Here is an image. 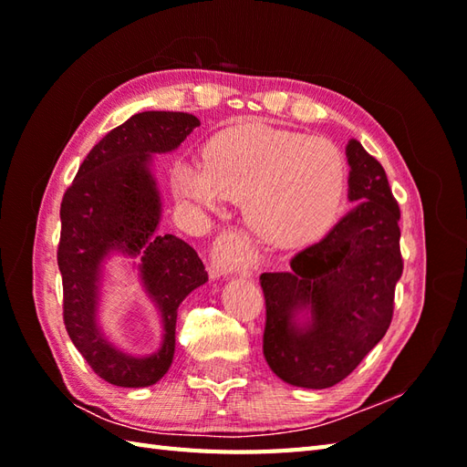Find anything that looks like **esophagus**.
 Wrapping results in <instances>:
<instances>
[{
  "instance_id": "34e87169",
  "label": "esophagus",
  "mask_w": 467,
  "mask_h": 467,
  "mask_svg": "<svg viewBox=\"0 0 467 467\" xmlns=\"http://www.w3.org/2000/svg\"><path fill=\"white\" fill-rule=\"evenodd\" d=\"M211 265L218 275L249 273L256 265V253L243 233L224 231L213 243Z\"/></svg>"
}]
</instances>
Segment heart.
I'll list each match as a JSON object with an SVG mask.
<instances>
[{
	"label": "heart",
	"instance_id": "heart-1",
	"mask_svg": "<svg viewBox=\"0 0 467 467\" xmlns=\"http://www.w3.org/2000/svg\"><path fill=\"white\" fill-rule=\"evenodd\" d=\"M345 186L347 164L333 142L266 124L228 128L208 142L206 161H181L172 171L176 196L201 211L244 198L246 224L276 249L317 239Z\"/></svg>",
	"mask_w": 467,
	"mask_h": 467
}]
</instances>
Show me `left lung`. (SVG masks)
<instances>
[{"label": "left lung", "mask_w": 467, "mask_h": 467, "mask_svg": "<svg viewBox=\"0 0 467 467\" xmlns=\"http://www.w3.org/2000/svg\"><path fill=\"white\" fill-rule=\"evenodd\" d=\"M349 198L355 211L329 234L296 253L291 273H263V353L283 381L325 389L343 381L383 339L403 273L400 204L383 166L351 140ZM309 304L314 321L299 332L292 311Z\"/></svg>", "instance_id": "8db88e82"}]
</instances>
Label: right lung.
I'll list each match as a JSON object with an SVG mask.
<instances>
[{
    "label": "right lung",
    "mask_w": 467,
    "mask_h": 467,
    "mask_svg": "<svg viewBox=\"0 0 467 467\" xmlns=\"http://www.w3.org/2000/svg\"><path fill=\"white\" fill-rule=\"evenodd\" d=\"M198 124L186 112L134 114L88 152L59 206L66 331L92 371L118 387L162 379L174 357L178 305L208 281L191 244L174 234L154 236L161 201L148 171L152 152L174 150ZM112 248L143 251V278L163 311V349L146 360L114 350L95 325L97 265Z\"/></svg>",
    "instance_id": "1"
}]
</instances>
